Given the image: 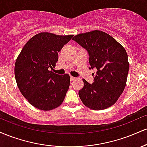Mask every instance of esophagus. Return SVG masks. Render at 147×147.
<instances>
[{"instance_id": "1", "label": "esophagus", "mask_w": 147, "mask_h": 147, "mask_svg": "<svg viewBox=\"0 0 147 147\" xmlns=\"http://www.w3.org/2000/svg\"><path fill=\"white\" fill-rule=\"evenodd\" d=\"M76 78L75 77H72V76H71V77H70V81H71V82H72V81H74L75 80Z\"/></svg>"}]
</instances>
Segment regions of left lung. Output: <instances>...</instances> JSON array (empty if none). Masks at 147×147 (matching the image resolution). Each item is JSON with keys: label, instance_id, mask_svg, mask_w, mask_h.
I'll return each instance as SVG.
<instances>
[{"label": "left lung", "instance_id": "left-lung-1", "mask_svg": "<svg viewBox=\"0 0 147 147\" xmlns=\"http://www.w3.org/2000/svg\"><path fill=\"white\" fill-rule=\"evenodd\" d=\"M89 55V69H97L94 82L85 79L79 91L83 104L92 110H103L117 102L126 86L129 70L125 49L109 34L99 30L76 35L72 38Z\"/></svg>", "mask_w": 147, "mask_h": 147}]
</instances>
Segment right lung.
<instances>
[{
	"label": "right lung",
	"instance_id": "add662e5",
	"mask_svg": "<svg viewBox=\"0 0 147 147\" xmlns=\"http://www.w3.org/2000/svg\"><path fill=\"white\" fill-rule=\"evenodd\" d=\"M72 36L39 33L27 42L16 59L14 74L18 88L30 104L40 110L55 109L65 98L70 76L57 75L50 69L55 67L58 52Z\"/></svg>",
	"mask_w": 147,
	"mask_h": 147
}]
</instances>
